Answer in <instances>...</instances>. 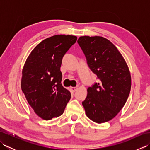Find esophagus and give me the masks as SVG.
<instances>
[{
	"label": "esophagus",
	"mask_w": 150,
	"mask_h": 150,
	"mask_svg": "<svg viewBox=\"0 0 150 150\" xmlns=\"http://www.w3.org/2000/svg\"><path fill=\"white\" fill-rule=\"evenodd\" d=\"M77 89H78V87H71V90H72L73 92H75V91H77Z\"/></svg>",
	"instance_id": "obj_1"
}]
</instances>
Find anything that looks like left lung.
<instances>
[{"label": "left lung", "instance_id": "left-lung-1", "mask_svg": "<svg viewBox=\"0 0 150 150\" xmlns=\"http://www.w3.org/2000/svg\"><path fill=\"white\" fill-rule=\"evenodd\" d=\"M92 72L98 82L88 88L82 102L86 115L97 123L115 117L125 104L131 90V75L123 57L109 40L83 36L77 40Z\"/></svg>", "mask_w": 150, "mask_h": 150}]
</instances>
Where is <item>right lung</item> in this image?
Instances as JSON below:
<instances>
[{"label":"right lung","mask_w":150,"mask_h":150,"mask_svg":"<svg viewBox=\"0 0 150 150\" xmlns=\"http://www.w3.org/2000/svg\"><path fill=\"white\" fill-rule=\"evenodd\" d=\"M73 35H57L44 39L28 56L22 69L21 89L28 103L44 120L64 113L71 98L61 84L64 55L77 41Z\"/></svg>","instance_id":"add662e5"}]
</instances>
